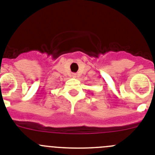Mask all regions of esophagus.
I'll use <instances>...</instances> for the list:
<instances>
[{
  "mask_svg": "<svg viewBox=\"0 0 155 155\" xmlns=\"http://www.w3.org/2000/svg\"><path fill=\"white\" fill-rule=\"evenodd\" d=\"M74 77H76V76H74Z\"/></svg>",
  "mask_w": 155,
  "mask_h": 155,
  "instance_id": "obj_1",
  "label": "esophagus"
}]
</instances>
